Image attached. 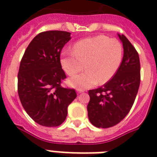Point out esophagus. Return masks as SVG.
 <instances>
[{
  "label": "esophagus",
  "mask_w": 157,
  "mask_h": 157,
  "mask_svg": "<svg viewBox=\"0 0 157 157\" xmlns=\"http://www.w3.org/2000/svg\"><path fill=\"white\" fill-rule=\"evenodd\" d=\"M77 93L78 94H81V93H83L84 92V90H77Z\"/></svg>",
  "instance_id": "34e87169"
}]
</instances>
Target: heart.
Masks as SVG:
<instances>
[{
	"mask_svg": "<svg viewBox=\"0 0 157 157\" xmlns=\"http://www.w3.org/2000/svg\"><path fill=\"white\" fill-rule=\"evenodd\" d=\"M122 57L123 48L119 40L100 35L77 41L73 51L62 53L60 63L70 76L86 67V71L68 81L71 87L85 90L109 81L118 71Z\"/></svg>",
	"mask_w": 157,
	"mask_h": 157,
	"instance_id": "heart-1",
	"label": "heart"
}]
</instances>
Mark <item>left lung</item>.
<instances>
[{
    "label": "left lung",
    "mask_w": 157,
    "mask_h": 157,
    "mask_svg": "<svg viewBox=\"0 0 157 157\" xmlns=\"http://www.w3.org/2000/svg\"><path fill=\"white\" fill-rule=\"evenodd\" d=\"M118 36L124 48V56L118 71L104 86L89 90V120L98 128L114 126L126 117L140 85L139 54L124 35Z\"/></svg>",
    "instance_id": "1"
}]
</instances>
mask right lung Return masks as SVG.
<instances>
[{
  "label": "right lung",
  "instance_id": "right-lung-1",
  "mask_svg": "<svg viewBox=\"0 0 157 157\" xmlns=\"http://www.w3.org/2000/svg\"><path fill=\"white\" fill-rule=\"evenodd\" d=\"M71 33L46 31L33 38L26 49L18 73V93L23 108L37 124L59 126L65 121L67 107L76 98L74 89L61 86L66 79L60 53Z\"/></svg>",
  "mask_w": 157,
  "mask_h": 157
}]
</instances>
